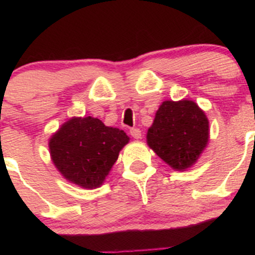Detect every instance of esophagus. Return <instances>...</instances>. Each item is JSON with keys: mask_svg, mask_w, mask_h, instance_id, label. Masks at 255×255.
<instances>
[{"mask_svg": "<svg viewBox=\"0 0 255 255\" xmlns=\"http://www.w3.org/2000/svg\"><path fill=\"white\" fill-rule=\"evenodd\" d=\"M129 133L134 139H140V138H142V130H140L139 128H132Z\"/></svg>", "mask_w": 255, "mask_h": 255, "instance_id": "esophagus-1", "label": "esophagus"}]
</instances>
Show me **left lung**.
Here are the masks:
<instances>
[{
    "instance_id": "obj_1",
    "label": "left lung",
    "mask_w": 255,
    "mask_h": 255,
    "mask_svg": "<svg viewBox=\"0 0 255 255\" xmlns=\"http://www.w3.org/2000/svg\"><path fill=\"white\" fill-rule=\"evenodd\" d=\"M208 126L206 115L196 102L164 101L146 132V144L171 169L185 171L207 146Z\"/></svg>"
}]
</instances>
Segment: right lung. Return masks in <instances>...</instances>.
<instances>
[{
    "mask_svg": "<svg viewBox=\"0 0 255 255\" xmlns=\"http://www.w3.org/2000/svg\"><path fill=\"white\" fill-rule=\"evenodd\" d=\"M129 137L99 118L71 117L49 138L50 158L71 184L94 190L101 186Z\"/></svg>",
    "mask_w": 255,
    "mask_h": 255,
    "instance_id": "right-lung-1",
    "label": "right lung"
}]
</instances>
